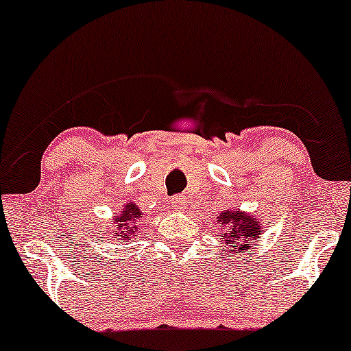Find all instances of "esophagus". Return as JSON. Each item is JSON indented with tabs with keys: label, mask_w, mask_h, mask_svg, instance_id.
Wrapping results in <instances>:
<instances>
[{
	"label": "esophagus",
	"mask_w": 351,
	"mask_h": 351,
	"mask_svg": "<svg viewBox=\"0 0 351 351\" xmlns=\"http://www.w3.org/2000/svg\"><path fill=\"white\" fill-rule=\"evenodd\" d=\"M186 204H188V199L186 196H175L171 199V207L175 208V210H184L186 208Z\"/></svg>",
	"instance_id": "1"
}]
</instances>
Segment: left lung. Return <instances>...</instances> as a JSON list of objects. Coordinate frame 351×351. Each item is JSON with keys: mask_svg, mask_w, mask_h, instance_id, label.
Wrapping results in <instances>:
<instances>
[{"mask_svg": "<svg viewBox=\"0 0 351 351\" xmlns=\"http://www.w3.org/2000/svg\"><path fill=\"white\" fill-rule=\"evenodd\" d=\"M217 223L223 227V232L217 234L219 239L228 246L230 254H237V252H247L250 254L251 241L261 239V232H263V221L261 219H256V215L247 214V212L239 210V208H228L223 210L217 217ZM228 257H232L228 252H225Z\"/></svg>", "mask_w": 351, "mask_h": 351, "instance_id": "8db88e82", "label": "left lung"}]
</instances>
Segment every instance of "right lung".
Returning a JSON list of instances; mask_svg holds the SVG:
<instances>
[{
    "label": "right lung",
    "mask_w": 351,
    "mask_h": 351,
    "mask_svg": "<svg viewBox=\"0 0 351 351\" xmlns=\"http://www.w3.org/2000/svg\"><path fill=\"white\" fill-rule=\"evenodd\" d=\"M145 214H143L134 202H126L119 214L113 215V230H110L112 241L131 245L139 239V221Z\"/></svg>",
    "instance_id": "obj_1"
}]
</instances>
